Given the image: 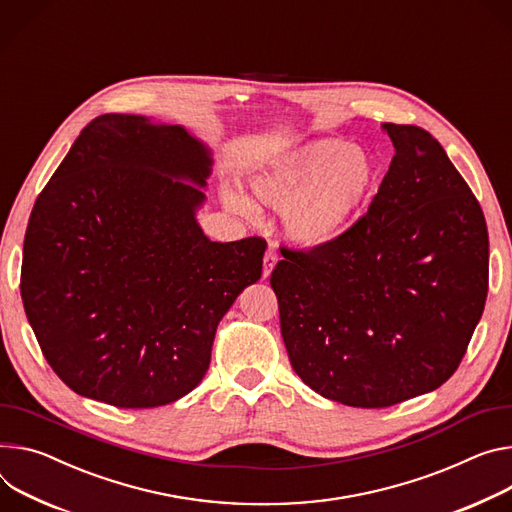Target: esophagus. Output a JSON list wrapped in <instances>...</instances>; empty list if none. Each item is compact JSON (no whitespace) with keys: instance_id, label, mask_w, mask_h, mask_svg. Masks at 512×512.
Instances as JSON below:
<instances>
[{"instance_id":"obj_1","label":"esophagus","mask_w":512,"mask_h":512,"mask_svg":"<svg viewBox=\"0 0 512 512\" xmlns=\"http://www.w3.org/2000/svg\"><path fill=\"white\" fill-rule=\"evenodd\" d=\"M277 263V253H275V245H269L267 251H265V257H263V277H269L271 269L275 267Z\"/></svg>"}]
</instances>
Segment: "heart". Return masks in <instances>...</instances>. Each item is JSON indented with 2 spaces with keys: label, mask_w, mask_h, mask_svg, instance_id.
<instances>
[{
  "label": "heart",
  "mask_w": 512,
  "mask_h": 512,
  "mask_svg": "<svg viewBox=\"0 0 512 512\" xmlns=\"http://www.w3.org/2000/svg\"><path fill=\"white\" fill-rule=\"evenodd\" d=\"M374 179V161L363 149L341 138H314L273 159L249 185L261 204L288 208L286 232L294 243L320 247L349 226ZM224 204L237 214H253V204L232 190L224 192Z\"/></svg>",
  "instance_id": "1"
}]
</instances>
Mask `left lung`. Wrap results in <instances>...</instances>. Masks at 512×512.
I'll return each mask as SVG.
<instances>
[{
    "instance_id": "left-lung-1",
    "label": "left lung",
    "mask_w": 512,
    "mask_h": 512,
    "mask_svg": "<svg viewBox=\"0 0 512 512\" xmlns=\"http://www.w3.org/2000/svg\"><path fill=\"white\" fill-rule=\"evenodd\" d=\"M394 157L367 212L271 271L290 363L324 398L386 408L437 390L468 351L488 296L480 202L437 138L382 124Z\"/></svg>"
}]
</instances>
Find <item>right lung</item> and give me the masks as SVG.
<instances>
[{"label":"right lung","instance_id":"obj_1","mask_svg":"<svg viewBox=\"0 0 512 512\" xmlns=\"http://www.w3.org/2000/svg\"><path fill=\"white\" fill-rule=\"evenodd\" d=\"M210 155L181 126L91 120L36 198L20 294L44 359L77 394L153 408L192 392L216 327L261 277L265 239L212 243L194 214Z\"/></svg>","mask_w":512,"mask_h":512}]
</instances>
